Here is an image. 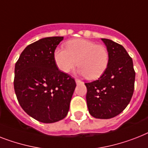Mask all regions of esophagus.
Wrapping results in <instances>:
<instances>
[{
  "label": "esophagus",
  "instance_id": "obj_1",
  "mask_svg": "<svg viewBox=\"0 0 148 148\" xmlns=\"http://www.w3.org/2000/svg\"><path fill=\"white\" fill-rule=\"evenodd\" d=\"M75 81H76L77 84H79V83L81 82V81H80V80H78V79H75Z\"/></svg>",
  "mask_w": 148,
  "mask_h": 148
}]
</instances>
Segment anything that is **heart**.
Listing matches in <instances>:
<instances>
[{
	"label": "heart",
	"instance_id": "obj_1",
	"mask_svg": "<svg viewBox=\"0 0 148 148\" xmlns=\"http://www.w3.org/2000/svg\"><path fill=\"white\" fill-rule=\"evenodd\" d=\"M54 59L61 71L68 73L77 64L79 74L89 80H95L107 69L109 53L105 45L85 39H76L67 42L65 49H55Z\"/></svg>",
	"mask_w": 148,
	"mask_h": 148
}]
</instances>
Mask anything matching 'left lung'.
Masks as SVG:
<instances>
[{"label":"left lung","instance_id":"obj_1","mask_svg":"<svg viewBox=\"0 0 148 148\" xmlns=\"http://www.w3.org/2000/svg\"><path fill=\"white\" fill-rule=\"evenodd\" d=\"M109 53L104 74L97 80L86 83L89 112L97 119H107L118 116L130 103L134 88L135 71L132 58L120 44L102 39Z\"/></svg>","mask_w":148,"mask_h":148}]
</instances>
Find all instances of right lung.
Listing matches in <instances>:
<instances>
[{"label":"right lung","instance_id":"right-lung-1","mask_svg":"<svg viewBox=\"0 0 148 148\" xmlns=\"http://www.w3.org/2000/svg\"><path fill=\"white\" fill-rule=\"evenodd\" d=\"M62 36L29 45L15 64L14 90L20 106L35 119L53 123L68 115L76 87L74 78L58 70L54 52Z\"/></svg>","mask_w":148,"mask_h":148}]
</instances>
